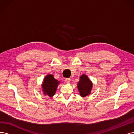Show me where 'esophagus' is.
Segmentation results:
<instances>
[{"label": "esophagus", "instance_id": "obj_1", "mask_svg": "<svg viewBox=\"0 0 134 134\" xmlns=\"http://www.w3.org/2000/svg\"><path fill=\"white\" fill-rule=\"evenodd\" d=\"M65 81V82L68 84L70 83V79H66Z\"/></svg>", "mask_w": 134, "mask_h": 134}]
</instances>
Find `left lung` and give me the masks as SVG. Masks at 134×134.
<instances>
[{"label":"left lung","instance_id":"1","mask_svg":"<svg viewBox=\"0 0 134 134\" xmlns=\"http://www.w3.org/2000/svg\"><path fill=\"white\" fill-rule=\"evenodd\" d=\"M93 87L92 82L85 74H82L80 77V80L77 83V87L80 95L82 97L88 96L91 92Z\"/></svg>","mask_w":134,"mask_h":134}]
</instances>
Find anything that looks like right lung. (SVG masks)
Segmentation results:
<instances>
[{"label":"right lung","instance_id":"right-lung-1","mask_svg":"<svg viewBox=\"0 0 134 134\" xmlns=\"http://www.w3.org/2000/svg\"><path fill=\"white\" fill-rule=\"evenodd\" d=\"M60 83V82L55 79L52 74L47 75L42 84L43 93L49 97H53L55 94L58 85Z\"/></svg>","mask_w":134,"mask_h":134}]
</instances>
